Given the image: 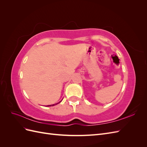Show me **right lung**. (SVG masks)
Segmentation results:
<instances>
[{
  "label": "right lung",
  "mask_w": 147,
  "mask_h": 147,
  "mask_svg": "<svg viewBox=\"0 0 147 147\" xmlns=\"http://www.w3.org/2000/svg\"><path fill=\"white\" fill-rule=\"evenodd\" d=\"M61 101H62V100H61L59 102H58V103H57V104H52V105H47V107H51V106H54V105H57V104L60 103V102H61Z\"/></svg>",
  "instance_id": "obj_1"
}]
</instances>
